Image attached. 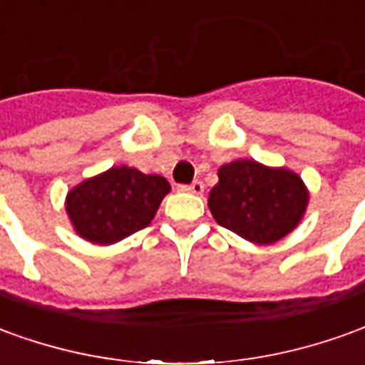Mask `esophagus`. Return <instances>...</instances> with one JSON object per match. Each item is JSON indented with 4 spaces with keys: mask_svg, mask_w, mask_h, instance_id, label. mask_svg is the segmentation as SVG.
I'll use <instances>...</instances> for the list:
<instances>
[{
    "mask_svg": "<svg viewBox=\"0 0 365 365\" xmlns=\"http://www.w3.org/2000/svg\"><path fill=\"white\" fill-rule=\"evenodd\" d=\"M180 190L187 191V193H195V195H201V193H203V183L193 182L190 183V185H180Z\"/></svg>",
    "mask_w": 365,
    "mask_h": 365,
    "instance_id": "34e87169",
    "label": "esophagus"
}]
</instances>
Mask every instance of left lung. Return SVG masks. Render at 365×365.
<instances>
[{"label": "left lung", "mask_w": 365, "mask_h": 365, "mask_svg": "<svg viewBox=\"0 0 365 365\" xmlns=\"http://www.w3.org/2000/svg\"><path fill=\"white\" fill-rule=\"evenodd\" d=\"M209 211L219 225L255 245H271L292 233L307 213L310 191L289 168L235 160L217 170Z\"/></svg>", "instance_id": "left-lung-1"}]
</instances>
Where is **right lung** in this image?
I'll return each instance as SVG.
<instances>
[{"mask_svg":"<svg viewBox=\"0 0 365 365\" xmlns=\"http://www.w3.org/2000/svg\"><path fill=\"white\" fill-rule=\"evenodd\" d=\"M170 182L136 168L112 165L86 178L67 193L68 221L81 239L93 245H114L152 223Z\"/></svg>","mask_w":365,"mask_h":365,"instance_id":"obj_1","label":"right lung"}]
</instances>
